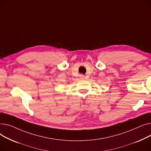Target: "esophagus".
I'll return each mask as SVG.
<instances>
[{
	"instance_id": "esophagus-1",
	"label": "esophagus",
	"mask_w": 151,
	"mask_h": 151,
	"mask_svg": "<svg viewBox=\"0 0 151 151\" xmlns=\"http://www.w3.org/2000/svg\"><path fill=\"white\" fill-rule=\"evenodd\" d=\"M79 78L81 79V80H83L85 78V76L83 75V74H80L79 75Z\"/></svg>"
}]
</instances>
